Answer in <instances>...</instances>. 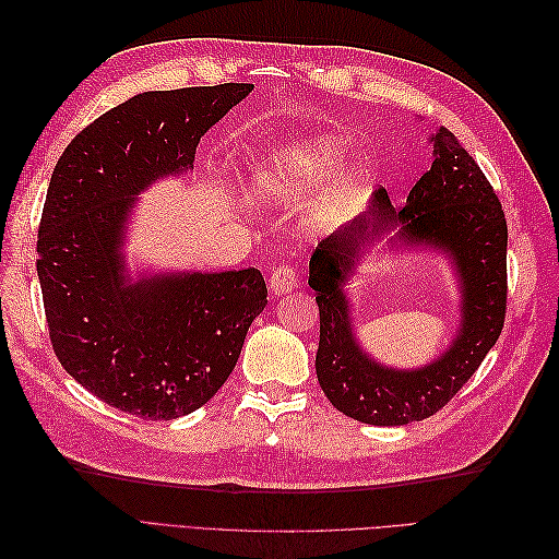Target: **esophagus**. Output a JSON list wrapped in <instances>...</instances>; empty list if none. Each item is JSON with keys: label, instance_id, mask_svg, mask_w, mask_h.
<instances>
[{"label": "esophagus", "instance_id": "1", "mask_svg": "<svg viewBox=\"0 0 559 559\" xmlns=\"http://www.w3.org/2000/svg\"><path fill=\"white\" fill-rule=\"evenodd\" d=\"M267 284L275 294H286V292H292L294 286H298V275L292 265H277L273 273H270Z\"/></svg>", "mask_w": 559, "mask_h": 559}]
</instances>
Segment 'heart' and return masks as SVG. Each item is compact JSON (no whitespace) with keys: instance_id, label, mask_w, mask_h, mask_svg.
<instances>
[{"instance_id":"b5f03b06","label":"heart","mask_w":559,"mask_h":559,"mask_svg":"<svg viewBox=\"0 0 559 559\" xmlns=\"http://www.w3.org/2000/svg\"><path fill=\"white\" fill-rule=\"evenodd\" d=\"M343 165V151L331 138H312L280 146L253 175V195L263 202H294L312 193Z\"/></svg>"}]
</instances>
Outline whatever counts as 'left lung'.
Here are the masks:
<instances>
[{
	"mask_svg": "<svg viewBox=\"0 0 559 559\" xmlns=\"http://www.w3.org/2000/svg\"><path fill=\"white\" fill-rule=\"evenodd\" d=\"M431 142L433 163L413 186L408 205L396 214L386 195H376L364 216L326 238L310 259L308 284L319 308L317 380L337 411L366 425L401 427L441 411L476 373L503 329L509 226L501 202L448 128H438ZM392 223L402 224L400 237L406 241L450 250L465 284L461 335L443 358L419 371L370 362L353 341L342 296L360 245Z\"/></svg>",
	"mask_w": 559,
	"mask_h": 559,
	"instance_id": "obj_1",
	"label": "left lung"
}]
</instances>
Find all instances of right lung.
Instances as JSON below:
<instances>
[{"mask_svg": "<svg viewBox=\"0 0 559 559\" xmlns=\"http://www.w3.org/2000/svg\"><path fill=\"white\" fill-rule=\"evenodd\" d=\"M253 83L130 97L83 128L50 175L37 275L50 345L99 401L144 419L205 405L238 364L265 302L257 267L126 284L121 238L134 195L191 170L202 134Z\"/></svg>", "mask_w": 559, "mask_h": 559, "instance_id": "add662e5", "label": "right lung"}]
</instances>
